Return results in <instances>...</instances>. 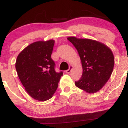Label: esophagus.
Instances as JSON below:
<instances>
[{"mask_svg": "<svg viewBox=\"0 0 128 128\" xmlns=\"http://www.w3.org/2000/svg\"><path fill=\"white\" fill-rule=\"evenodd\" d=\"M72 66H70V67H69V68L68 69V70H67L66 71V72L67 73H70V72L72 71Z\"/></svg>", "mask_w": 128, "mask_h": 128, "instance_id": "34e87169", "label": "esophagus"}]
</instances>
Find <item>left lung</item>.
Returning a JSON list of instances; mask_svg holds the SVG:
<instances>
[{
  "instance_id": "obj_1",
  "label": "left lung",
  "mask_w": 128,
  "mask_h": 128,
  "mask_svg": "<svg viewBox=\"0 0 128 128\" xmlns=\"http://www.w3.org/2000/svg\"><path fill=\"white\" fill-rule=\"evenodd\" d=\"M67 40L78 50L82 66L81 78L75 86L88 93L99 91L110 79L114 58L111 49L99 42L70 36Z\"/></svg>"
}]
</instances>
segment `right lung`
I'll return each mask as SVG.
<instances>
[{
  "mask_svg": "<svg viewBox=\"0 0 128 128\" xmlns=\"http://www.w3.org/2000/svg\"><path fill=\"white\" fill-rule=\"evenodd\" d=\"M55 41H39L30 44L19 54L16 68L29 96L38 101L52 98L63 72H56L51 58Z\"/></svg>",
  "mask_w": 128,
  "mask_h": 128,
  "instance_id": "obj_1",
  "label": "right lung"
}]
</instances>
